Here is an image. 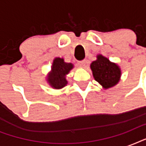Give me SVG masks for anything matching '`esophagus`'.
<instances>
[{"mask_svg": "<svg viewBox=\"0 0 146 146\" xmlns=\"http://www.w3.org/2000/svg\"><path fill=\"white\" fill-rule=\"evenodd\" d=\"M86 60H80V61L78 62V65L80 66H82V67H84V66H86Z\"/></svg>", "mask_w": 146, "mask_h": 146, "instance_id": "obj_1", "label": "esophagus"}]
</instances>
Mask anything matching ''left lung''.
<instances>
[{"label": "left lung", "instance_id": "8db88e82", "mask_svg": "<svg viewBox=\"0 0 146 146\" xmlns=\"http://www.w3.org/2000/svg\"><path fill=\"white\" fill-rule=\"evenodd\" d=\"M90 67L95 80L104 89L114 86L120 81L121 70L119 66L103 55H97V60L92 63Z\"/></svg>", "mask_w": 146, "mask_h": 146}]
</instances>
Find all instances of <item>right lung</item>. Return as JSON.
I'll list each match as a JSON object with an SVG mask.
<instances>
[{"label": "right lung", "instance_id": "1", "mask_svg": "<svg viewBox=\"0 0 146 146\" xmlns=\"http://www.w3.org/2000/svg\"><path fill=\"white\" fill-rule=\"evenodd\" d=\"M73 68V64L64 62V58L56 57L53 60L51 70L47 76V81L54 89H62L67 84L66 76Z\"/></svg>", "mask_w": 146, "mask_h": 146}]
</instances>
